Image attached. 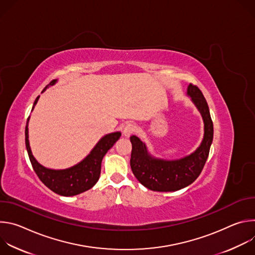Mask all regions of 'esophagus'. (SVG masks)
Here are the masks:
<instances>
[{
    "label": "esophagus",
    "mask_w": 255,
    "mask_h": 255,
    "mask_svg": "<svg viewBox=\"0 0 255 255\" xmlns=\"http://www.w3.org/2000/svg\"><path fill=\"white\" fill-rule=\"evenodd\" d=\"M136 128L133 124H127L125 127H124V130H123V134L126 136V137H129L131 134H133L135 132Z\"/></svg>",
    "instance_id": "obj_1"
}]
</instances>
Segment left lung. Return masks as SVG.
<instances>
[{
  "label": "left lung",
  "mask_w": 255,
  "mask_h": 255,
  "mask_svg": "<svg viewBox=\"0 0 255 255\" xmlns=\"http://www.w3.org/2000/svg\"><path fill=\"white\" fill-rule=\"evenodd\" d=\"M188 95L200 111L205 133L200 146L192 154L176 160L152 157L145 144L135 135L130 137L132 152L130 165L135 177L154 192H174L193 184L202 172L213 141V122L207 101L201 90L194 85L188 87Z\"/></svg>",
  "instance_id": "left-lung-1"
}]
</instances>
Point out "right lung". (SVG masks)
Listing matches in <instances>:
<instances>
[{"instance_id":"add662e5","label":"right lung","mask_w":255,"mask_h":255,"mask_svg":"<svg viewBox=\"0 0 255 255\" xmlns=\"http://www.w3.org/2000/svg\"><path fill=\"white\" fill-rule=\"evenodd\" d=\"M56 83V80L51 81L45 89H43L42 93L49 87L53 86ZM39 96L36 98L34 106L38 102ZM27 119L26 128H25V144L27 152L29 155V159L33 166L34 171L37 174L39 179L42 183L54 192L57 195L64 197L76 196L81 193H84L90 189H92L98 181L101 173V163L105 154L108 152L115 142L121 137L120 132H114L105 135L98 143L91 153L80 163L75 166H71L66 169H49L38 163L31 152V148L28 140V121Z\"/></svg>"}]
</instances>
